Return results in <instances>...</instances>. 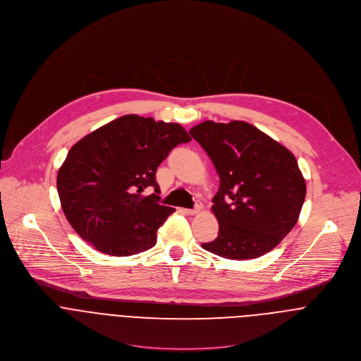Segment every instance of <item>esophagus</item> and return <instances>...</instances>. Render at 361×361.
<instances>
[{
	"instance_id": "34e87169",
	"label": "esophagus",
	"mask_w": 361,
	"mask_h": 361,
	"mask_svg": "<svg viewBox=\"0 0 361 361\" xmlns=\"http://www.w3.org/2000/svg\"><path fill=\"white\" fill-rule=\"evenodd\" d=\"M202 207H203L202 202H200V200H197V202H196V204H195V209H185V210H183V213H185V214H189V216H193V214L200 213Z\"/></svg>"
}]
</instances>
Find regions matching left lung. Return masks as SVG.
<instances>
[{"label": "left lung", "mask_w": 361, "mask_h": 361, "mask_svg": "<svg viewBox=\"0 0 361 361\" xmlns=\"http://www.w3.org/2000/svg\"><path fill=\"white\" fill-rule=\"evenodd\" d=\"M189 133L220 178L212 206L219 235L202 247L238 261L275 248L296 224L306 195L293 154L245 121H204Z\"/></svg>", "instance_id": "8db88e82"}]
</instances>
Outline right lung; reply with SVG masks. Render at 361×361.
I'll list each match as a JSON object with an SVG mask.
<instances>
[{
	"label": "right lung",
	"instance_id": "add662e5",
	"mask_svg": "<svg viewBox=\"0 0 361 361\" xmlns=\"http://www.w3.org/2000/svg\"><path fill=\"white\" fill-rule=\"evenodd\" d=\"M190 137L180 124L123 116L76 142L58 172L73 230L96 250L127 257L152 248L173 207L159 204L157 168ZM154 188L155 194L146 195Z\"/></svg>",
	"mask_w": 361,
	"mask_h": 361
}]
</instances>
